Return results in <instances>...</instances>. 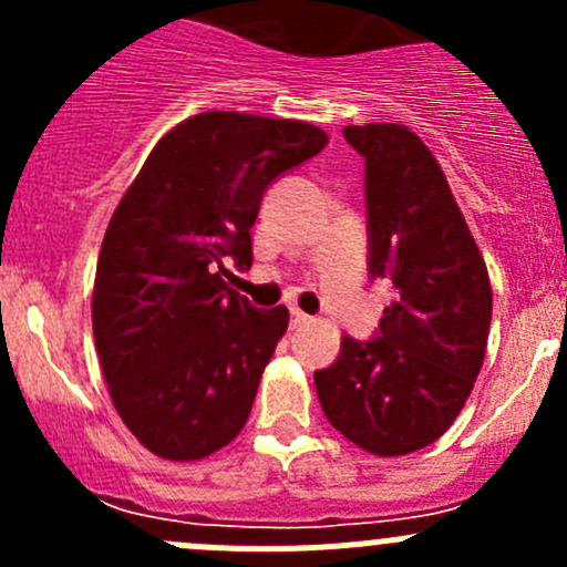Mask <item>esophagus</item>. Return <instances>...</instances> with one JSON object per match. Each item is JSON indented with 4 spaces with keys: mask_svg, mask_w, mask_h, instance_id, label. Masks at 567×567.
Here are the masks:
<instances>
[{
    "mask_svg": "<svg viewBox=\"0 0 567 567\" xmlns=\"http://www.w3.org/2000/svg\"><path fill=\"white\" fill-rule=\"evenodd\" d=\"M310 316H305V312L301 310H290V326H293V329H299V326H307L310 323Z\"/></svg>",
    "mask_w": 567,
    "mask_h": 567,
    "instance_id": "obj_1",
    "label": "esophagus"
}]
</instances>
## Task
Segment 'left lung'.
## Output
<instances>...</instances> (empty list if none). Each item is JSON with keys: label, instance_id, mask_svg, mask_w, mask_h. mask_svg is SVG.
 <instances>
[{"label": "left lung", "instance_id": "1", "mask_svg": "<svg viewBox=\"0 0 567 567\" xmlns=\"http://www.w3.org/2000/svg\"><path fill=\"white\" fill-rule=\"evenodd\" d=\"M364 158L368 274L392 285L370 340L342 337L316 370L326 420L373 455L436 442L472 392L491 329V282L442 167L398 123L348 125Z\"/></svg>", "mask_w": 567, "mask_h": 567}]
</instances>
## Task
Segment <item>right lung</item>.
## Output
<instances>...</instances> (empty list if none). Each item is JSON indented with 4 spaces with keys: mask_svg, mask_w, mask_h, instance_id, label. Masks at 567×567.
Masks as SVG:
<instances>
[{
    "mask_svg": "<svg viewBox=\"0 0 567 567\" xmlns=\"http://www.w3.org/2000/svg\"><path fill=\"white\" fill-rule=\"evenodd\" d=\"M326 142L299 120L194 114L120 199L95 271L93 334L114 409L151 453L205 458L247 425L288 307H251L227 288V262L251 266L262 192Z\"/></svg>",
    "mask_w": 567,
    "mask_h": 567,
    "instance_id": "add662e5",
    "label": "right lung"
}]
</instances>
